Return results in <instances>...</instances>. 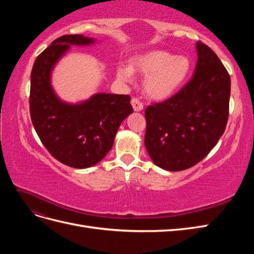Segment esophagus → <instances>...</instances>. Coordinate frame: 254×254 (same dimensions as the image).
<instances>
[{
	"mask_svg": "<svg viewBox=\"0 0 254 254\" xmlns=\"http://www.w3.org/2000/svg\"><path fill=\"white\" fill-rule=\"evenodd\" d=\"M131 106H132V108H133L134 111H141V110H143V104L141 103V101H140L139 98L133 97L131 99Z\"/></svg>",
	"mask_w": 254,
	"mask_h": 254,
	"instance_id": "obj_1",
	"label": "esophagus"
}]
</instances>
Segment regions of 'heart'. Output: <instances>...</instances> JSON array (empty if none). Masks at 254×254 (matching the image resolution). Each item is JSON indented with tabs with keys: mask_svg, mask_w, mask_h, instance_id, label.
I'll use <instances>...</instances> for the list:
<instances>
[{
	"mask_svg": "<svg viewBox=\"0 0 254 254\" xmlns=\"http://www.w3.org/2000/svg\"><path fill=\"white\" fill-rule=\"evenodd\" d=\"M190 70L191 63L188 56H175L170 52L156 50L133 57L131 67L119 66L117 75L120 80L129 82L133 77V71L141 73L146 76V94L156 101H163L180 90Z\"/></svg>",
	"mask_w": 254,
	"mask_h": 254,
	"instance_id": "1",
	"label": "heart"
}]
</instances>
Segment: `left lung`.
Segmentation results:
<instances>
[{"instance_id":"8db88e82","label":"left lung","mask_w":254,"mask_h":254,"mask_svg":"<svg viewBox=\"0 0 254 254\" xmlns=\"http://www.w3.org/2000/svg\"><path fill=\"white\" fill-rule=\"evenodd\" d=\"M193 77L178 93L145 110V147L157 166L179 172L197 164L224 134L230 75L207 45L197 42Z\"/></svg>"}]
</instances>
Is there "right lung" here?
I'll list each match as a JSON object with an SVG mask.
<instances>
[{"mask_svg": "<svg viewBox=\"0 0 254 254\" xmlns=\"http://www.w3.org/2000/svg\"><path fill=\"white\" fill-rule=\"evenodd\" d=\"M94 42L82 35L61 36L37 57L30 74L29 111L36 132L54 158L75 168L104 159L122 122L133 112L129 95L97 93L77 104L56 95L51 84L54 66L71 45Z\"/></svg>", "mask_w": 254, "mask_h": 254, "instance_id": "1", "label": "right lung"}]
</instances>
